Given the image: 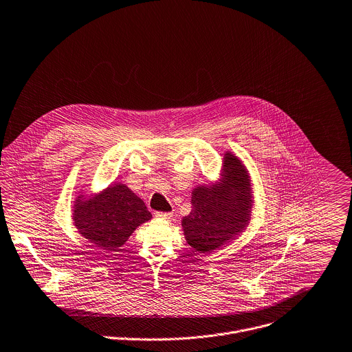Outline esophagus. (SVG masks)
Wrapping results in <instances>:
<instances>
[{"label":"esophagus","instance_id":"esophagus-1","mask_svg":"<svg viewBox=\"0 0 352 352\" xmlns=\"http://www.w3.org/2000/svg\"><path fill=\"white\" fill-rule=\"evenodd\" d=\"M155 217L162 219V220H170L173 217V213L172 212H157Z\"/></svg>","mask_w":352,"mask_h":352}]
</instances>
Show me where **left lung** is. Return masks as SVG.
<instances>
[{
    "label": "left lung",
    "mask_w": 352,
    "mask_h": 352,
    "mask_svg": "<svg viewBox=\"0 0 352 352\" xmlns=\"http://www.w3.org/2000/svg\"><path fill=\"white\" fill-rule=\"evenodd\" d=\"M191 205L182 227L187 243L197 253H210L241 234L250 221L253 206L250 176L242 161L227 151L220 180L197 186Z\"/></svg>",
    "instance_id": "left-lung-1"
}]
</instances>
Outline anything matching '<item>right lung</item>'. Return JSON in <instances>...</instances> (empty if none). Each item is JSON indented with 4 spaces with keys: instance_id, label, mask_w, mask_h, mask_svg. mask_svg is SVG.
I'll list each match as a JSON object with an SVG mask.
<instances>
[{
    "instance_id": "right-lung-1",
    "label": "right lung",
    "mask_w": 352,
    "mask_h": 352,
    "mask_svg": "<svg viewBox=\"0 0 352 352\" xmlns=\"http://www.w3.org/2000/svg\"><path fill=\"white\" fill-rule=\"evenodd\" d=\"M144 202L125 184L116 183L95 195H78L73 221L78 232L102 252H117L132 232L151 219Z\"/></svg>"
}]
</instances>
